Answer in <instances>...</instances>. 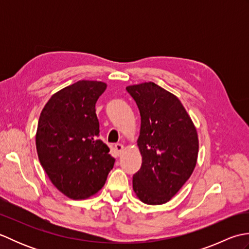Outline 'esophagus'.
Wrapping results in <instances>:
<instances>
[{
    "instance_id": "1",
    "label": "esophagus",
    "mask_w": 249,
    "mask_h": 249,
    "mask_svg": "<svg viewBox=\"0 0 249 249\" xmlns=\"http://www.w3.org/2000/svg\"><path fill=\"white\" fill-rule=\"evenodd\" d=\"M114 150H115V152H116V154H118L119 156L122 154V152H123V150H124V146L122 145V144H120V143H116L115 145H114Z\"/></svg>"
}]
</instances>
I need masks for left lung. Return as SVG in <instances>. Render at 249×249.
Here are the masks:
<instances>
[{"mask_svg": "<svg viewBox=\"0 0 249 249\" xmlns=\"http://www.w3.org/2000/svg\"><path fill=\"white\" fill-rule=\"evenodd\" d=\"M141 116L140 170L133 188L146 204L168 202L192 176L199 142L195 126L177 96L153 82L126 88Z\"/></svg>", "mask_w": 249, "mask_h": 249, "instance_id": "left-lung-1", "label": "left lung"}]
</instances>
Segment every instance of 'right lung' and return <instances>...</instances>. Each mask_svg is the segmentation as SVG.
<instances>
[{
    "mask_svg": "<svg viewBox=\"0 0 249 249\" xmlns=\"http://www.w3.org/2000/svg\"><path fill=\"white\" fill-rule=\"evenodd\" d=\"M107 88L81 80L55 93L41 111L36 133L40 165L52 184L71 199H86L104 186L114 158L99 137L95 104Z\"/></svg>",
    "mask_w": 249,
    "mask_h": 249,
    "instance_id": "1",
    "label": "right lung"
}]
</instances>
